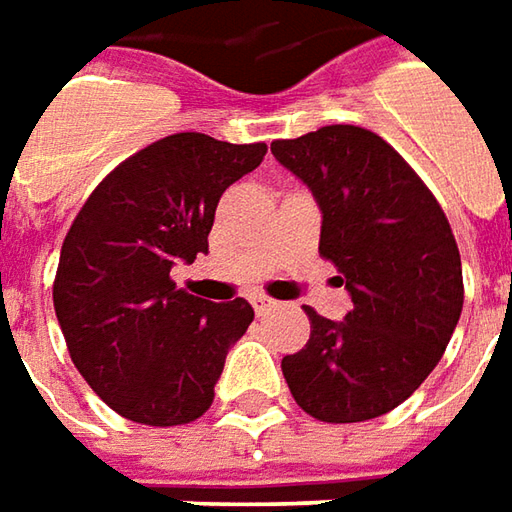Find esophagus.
Segmentation results:
<instances>
[{
	"label": "esophagus",
	"mask_w": 512,
	"mask_h": 512,
	"mask_svg": "<svg viewBox=\"0 0 512 512\" xmlns=\"http://www.w3.org/2000/svg\"><path fill=\"white\" fill-rule=\"evenodd\" d=\"M250 305H253L256 313H267V310H273V307H276V302H273L270 296H265V293H256V296H250Z\"/></svg>",
	"instance_id": "1"
}]
</instances>
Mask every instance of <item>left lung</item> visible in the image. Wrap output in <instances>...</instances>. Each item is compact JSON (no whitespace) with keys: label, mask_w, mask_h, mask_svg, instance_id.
Masks as SVG:
<instances>
[{"label":"left lung","mask_w":512,"mask_h":512,"mask_svg":"<svg viewBox=\"0 0 512 512\" xmlns=\"http://www.w3.org/2000/svg\"><path fill=\"white\" fill-rule=\"evenodd\" d=\"M270 150L313 190L319 253L353 299L344 322L305 307L310 339L282 359L287 387L319 422L384 416L430 376L459 325L456 236L430 187L373 130L327 125Z\"/></svg>","instance_id":"obj_1"}]
</instances>
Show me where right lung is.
<instances>
[{
  "instance_id": "obj_1",
  "label": "right lung",
  "mask_w": 512,
  "mask_h": 512,
  "mask_svg": "<svg viewBox=\"0 0 512 512\" xmlns=\"http://www.w3.org/2000/svg\"><path fill=\"white\" fill-rule=\"evenodd\" d=\"M265 153V142L173 133L116 165L76 213L53 279L56 319L82 379L130 422L187 424L213 404L253 307L205 302L170 267L207 253L222 193Z\"/></svg>"
}]
</instances>
